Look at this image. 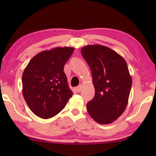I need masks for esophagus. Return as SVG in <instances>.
Here are the masks:
<instances>
[{
  "instance_id": "esophagus-1",
  "label": "esophagus",
  "mask_w": 156,
  "mask_h": 156,
  "mask_svg": "<svg viewBox=\"0 0 156 156\" xmlns=\"http://www.w3.org/2000/svg\"><path fill=\"white\" fill-rule=\"evenodd\" d=\"M81 88H82V86L81 85H79V86L77 87L76 88V91L79 92V91H81Z\"/></svg>"
}]
</instances>
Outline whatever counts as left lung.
I'll use <instances>...</instances> for the list:
<instances>
[{
	"label": "left lung",
	"instance_id": "8db88e82",
	"mask_svg": "<svg viewBox=\"0 0 156 156\" xmlns=\"http://www.w3.org/2000/svg\"><path fill=\"white\" fill-rule=\"evenodd\" d=\"M82 56L91 71L95 96L87 104L91 117L101 125L117 120L128 103L132 79L125 60L109 47H83Z\"/></svg>",
	"mask_w": 156,
	"mask_h": 156
}]
</instances>
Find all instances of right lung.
Instances as JSON below:
<instances>
[{"mask_svg": "<svg viewBox=\"0 0 156 156\" xmlns=\"http://www.w3.org/2000/svg\"><path fill=\"white\" fill-rule=\"evenodd\" d=\"M73 47H55L34 56L23 73V94L34 114L43 119L57 115L64 109L73 92L64 72Z\"/></svg>", "mask_w": 156, "mask_h": 156, "instance_id": "right-lung-1", "label": "right lung"}]
</instances>
